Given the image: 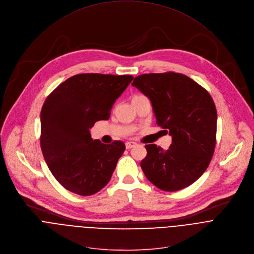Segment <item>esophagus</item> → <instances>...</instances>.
Listing matches in <instances>:
<instances>
[{
	"label": "esophagus",
	"mask_w": 254,
	"mask_h": 254,
	"mask_svg": "<svg viewBox=\"0 0 254 254\" xmlns=\"http://www.w3.org/2000/svg\"><path fill=\"white\" fill-rule=\"evenodd\" d=\"M135 145H136V142H134V141H127L126 142V147L127 149H129V148H131V147H133Z\"/></svg>",
	"instance_id": "esophagus-1"
}]
</instances>
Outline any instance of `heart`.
Masks as SVG:
<instances>
[{
  "label": "heart",
  "mask_w": 254,
  "mask_h": 254,
  "mask_svg": "<svg viewBox=\"0 0 254 254\" xmlns=\"http://www.w3.org/2000/svg\"><path fill=\"white\" fill-rule=\"evenodd\" d=\"M141 98H144V97H142V96H134V97L132 98V100H136V99H141Z\"/></svg>",
  "instance_id": "obj_1"
}]
</instances>
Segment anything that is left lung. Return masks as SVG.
<instances>
[{
	"label": "left lung",
	"mask_w": 254,
	"mask_h": 254,
	"mask_svg": "<svg viewBox=\"0 0 254 254\" xmlns=\"http://www.w3.org/2000/svg\"><path fill=\"white\" fill-rule=\"evenodd\" d=\"M151 103L156 125L173 142L167 150L146 144L140 166L146 179L165 191H177L197 181L215 147L217 113L207 91L177 72L145 73L131 83Z\"/></svg>",
	"instance_id": "1"
}]
</instances>
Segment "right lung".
Wrapping results in <instances>:
<instances>
[{
  "label": "right lung",
  "mask_w": 254,
  "mask_h": 254,
  "mask_svg": "<svg viewBox=\"0 0 254 254\" xmlns=\"http://www.w3.org/2000/svg\"><path fill=\"white\" fill-rule=\"evenodd\" d=\"M133 76L80 73L47 98L41 111V147L55 179L78 195H93L110 182L126 145L93 139L90 128L107 121Z\"/></svg>",
  "instance_id": "1"
}]
</instances>
